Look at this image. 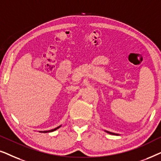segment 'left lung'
I'll return each mask as SVG.
<instances>
[{
  "mask_svg": "<svg viewBox=\"0 0 161 161\" xmlns=\"http://www.w3.org/2000/svg\"><path fill=\"white\" fill-rule=\"evenodd\" d=\"M108 133H109V134H111V135H118V134H116V133H111V132H109V131H106Z\"/></svg>",
  "mask_w": 161,
  "mask_h": 161,
  "instance_id": "obj_1",
  "label": "left lung"
}]
</instances>
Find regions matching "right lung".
Segmentation results:
<instances>
[{
	"instance_id": "obj_1",
	"label": "right lung",
	"mask_w": 161,
	"mask_h": 161,
	"mask_svg": "<svg viewBox=\"0 0 161 161\" xmlns=\"http://www.w3.org/2000/svg\"><path fill=\"white\" fill-rule=\"evenodd\" d=\"M61 127V125L60 126H58V127H57L56 128H55V129H53V130H46V131H39L40 132V133H50V132H53V131H55V130H56L57 129H58L59 127Z\"/></svg>"
}]
</instances>
